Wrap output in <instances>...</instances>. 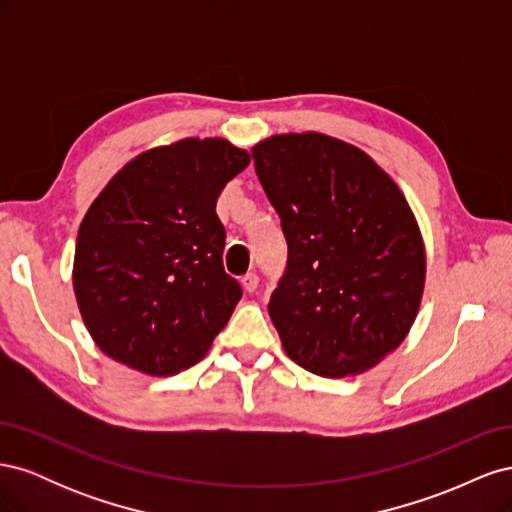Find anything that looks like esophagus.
<instances>
[{
  "mask_svg": "<svg viewBox=\"0 0 512 512\" xmlns=\"http://www.w3.org/2000/svg\"><path fill=\"white\" fill-rule=\"evenodd\" d=\"M241 284H243V288H245L247 292H254V290L258 288V275H256V273H247V275H243Z\"/></svg>",
  "mask_w": 512,
  "mask_h": 512,
  "instance_id": "34e87169",
  "label": "esophagus"
}]
</instances>
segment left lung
I'll return each instance as SVG.
<instances>
[{"label":"left lung","mask_w":512,"mask_h":512,"mask_svg":"<svg viewBox=\"0 0 512 512\" xmlns=\"http://www.w3.org/2000/svg\"><path fill=\"white\" fill-rule=\"evenodd\" d=\"M252 156L288 243L269 301L282 346L316 376L361 374L421 307L425 243L408 200L365 151L320 132L269 136Z\"/></svg>","instance_id":"left-lung-1"}]
</instances>
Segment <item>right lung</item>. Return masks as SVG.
Here are the masks:
<instances>
[{
  "label": "right lung",
  "mask_w": 512,
  "mask_h": 512,
  "mask_svg": "<svg viewBox=\"0 0 512 512\" xmlns=\"http://www.w3.org/2000/svg\"><path fill=\"white\" fill-rule=\"evenodd\" d=\"M247 164L226 138H183L130 160L91 203L72 284L106 356L162 378L209 352L243 294L215 203Z\"/></svg>",
  "instance_id": "1"
}]
</instances>
